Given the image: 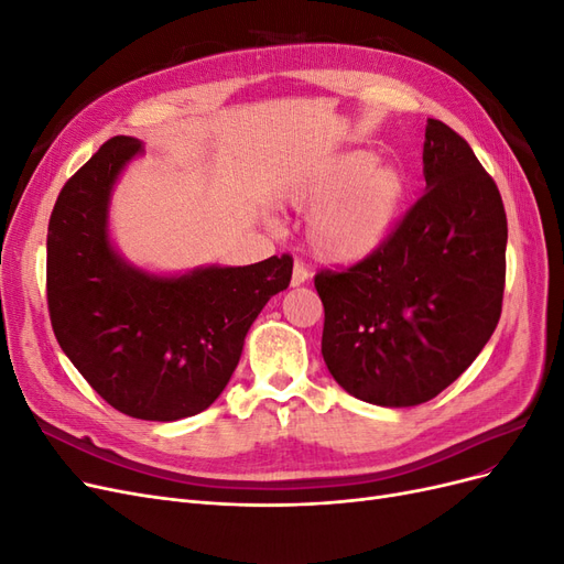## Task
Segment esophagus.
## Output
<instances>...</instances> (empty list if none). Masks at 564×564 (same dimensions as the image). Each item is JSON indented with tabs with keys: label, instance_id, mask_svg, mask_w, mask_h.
<instances>
[{
	"label": "esophagus",
	"instance_id": "1",
	"mask_svg": "<svg viewBox=\"0 0 564 564\" xmlns=\"http://www.w3.org/2000/svg\"><path fill=\"white\" fill-rule=\"evenodd\" d=\"M308 278H311L308 265H305L303 261H296V263H294V272H292V286L305 284V282H308Z\"/></svg>",
	"mask_w": 564,
	"mask_h": 564
}]
</instances>
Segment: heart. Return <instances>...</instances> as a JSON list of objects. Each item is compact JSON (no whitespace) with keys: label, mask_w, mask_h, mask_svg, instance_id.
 I'll use <instances>...</instances> for the list:
<instances>
[{"label":"heart","mask_w":564,"mask_h":564,"mask_svg":"<svg viewBox=\"0 0 564 564\" xmlns=\"http://www.w3.org/2000/svg\"><path fill=\"white\" fill-rule=\"evenodd\" d=\"M377 155L352 150L286 193L292 207L315 212L308 240L332 263H357L377 253L395 228L404 199L398 169L377 166Z\"/></svg>","instance_id":"b5f03b06"}]
</instances>
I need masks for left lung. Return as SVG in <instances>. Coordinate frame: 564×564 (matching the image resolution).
I'll use <instances>...</instances> for the list:
<instances>
[{"instance_id":"obj_1","label":"left lung","mask_w":564,"mask_h":564,"mask_svg":"<svg viewBox=\"0 0 564 564\" xmlns=\"http://www.w3.org/2000/svg\"><path fill=\"white\" fill-rule=\"evenodd\" d=\"M425 193L388 242L322 270V357L352 398L414 406L464 373L501 317L508 224L497 183L460 135L429 119Z\"/></svg>"}]
</instances>
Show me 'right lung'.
<instances>
[{
  "label": "right lung",
  "mask_w": 564,
  "mask_h": 564,
  "mask_svg": "<svg viewBox=\"0 0 564 564\" xmlns=\"http://www.w3.org/2000/svg\"><path fill=\"white\" fill-rule=\"evenodd\" d=\"M143 143L115 135L63 185L46 235V301L63 352L117 412L178 421L204 412L240 362L292 256L183 275L135 268L110 242L112 187Z\"/></svg>",
  "instance_id": "right-lung-1"
}]
</instances>
